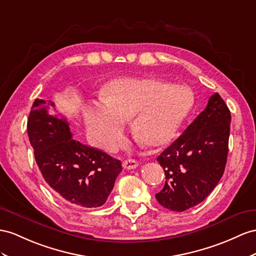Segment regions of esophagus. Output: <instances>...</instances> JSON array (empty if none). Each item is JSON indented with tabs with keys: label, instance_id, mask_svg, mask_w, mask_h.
Returning a JSON list of instances; mask_svg holds the SVG:
<instances>
[{
	"label": "esophagus",
	"instance_id": "1",
	"mask_svg": "<svg viewBox=\"0 0 256 256\" xmlns=\"http://www.w3.org/2000/svg\"><path fill=\"white\" fill-rule=\"evenodd\" d=\"M137 166H138V162L135 159H128L126 161H123V168L126 170H133Z\"/></svg>",
	"mask_w": 256,
	"mask_h": 256
}]
</instances>
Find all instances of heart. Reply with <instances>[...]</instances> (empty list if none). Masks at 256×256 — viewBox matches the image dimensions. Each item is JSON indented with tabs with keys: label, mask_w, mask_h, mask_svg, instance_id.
<instances>
[{
	"label": "heart",
	"mask_w": 256,
	"mask_h": 256,
	"mask_svg": "<svg viewBox=\"0 0 256 256\" xmlns=\"http://www.w3.org/2000/svg\"><path fill=\"white\" fill-rule=\"evenodd\" d=\"M106 102L88 111L85 120L96 145L107 152L123 142L124 122L140 144L160 147L171 142L194 106L192 90L161 78H121L104 90Z\"/></svg>",
	"instance_id": "heart-1"
}]
</instances>
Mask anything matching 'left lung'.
<instances>
[{"instance_id": "left-lung-1", "label": "left lung", "mask_w": 256, "mask_h": 256, "mask_svg": "<svg viewBox=\"0 0 256 256\" xmlns=\"http://www.w3.org/2000/svg\"><path fill=\"white\" fill-rule=\"evenodd\" d=\"M230 111L218 93L156 161L166 184L156 198L162 206L182 212L204 200L224 174L230 132Z\"/></svg>"}]
</instances>
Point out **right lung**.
<instances>
[{
    "instance_id": "right-lung-1",
    "label": "right lung",
    "mask_w": 256,
    "mask_h": 256,
    "mask_svg": "<svg viewBox=\"0 0 256 256\" xmlns=\"http://www.w3.org/2000/svg\"><path fill=\"white\" fill-rule=\"evenodd\" d=\"M53 102L34 100L27 130L43 178L60 198L82 208L102 206L122 171L116 160L100 149L72 138L64 116H52Z\"/></svg>"
}]
</instances>
